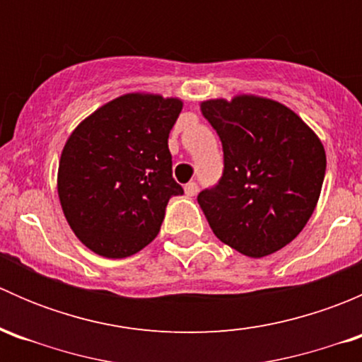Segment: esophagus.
I'll return each instance as SVG.
<instances>
[{
  "label": "esophagus",
  "instance_id": "34e87169",
  "mask_svg": "<svg viewBox=\"0 0 362 362\" xmlns=\"http://www.w3.org/2000/svg\"><path fill=\"white\" fill-rule=\"evenodd\" d=\"M185 194L187 196H196L198 194V184L196 182H189V184H185Z\"/></svg>",
  "mask_w": 362,
  "mask_h": 362
}]
</instances>
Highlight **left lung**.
Here are the masks:
<instances>
[{"label":"left lung","instance_id":"8db88e82","mask_svg":"<svg viewBox=\"0 0 362 362\" xmlns=\"http://www.w3.org/2000/svg\"><path fill=\"white\" fill-rule=\"evenodd\" d=\"M202 112L224 152L218 184L198 194L211 231L249 257L284 249L319 202L322 144L291 108L266 98L203 101Z\"/></svg>","mask_w":362,"mask_h":362}]
</instances>
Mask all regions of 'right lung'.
I'll list each match as a JSON object with an SVG mask.
<instances>
[{
  "instance_id": "1",
  "label": "right lung",
  "mask_w": 362,
  "mask_h": 362,
  "mask_svg": "<svg viewBox=\"0 0 362 362\" xmlns=\"http://www.w3.org/2000/svg\"><path fill=\"white\" fill-rule=\"evenodd\" d=\"M180 112L177 98L124 94L69 134L57 192L69 228L87 249L122 259L158 236L170 198L184 194L168 148Z\"/></svg>"
}]
</instances>
